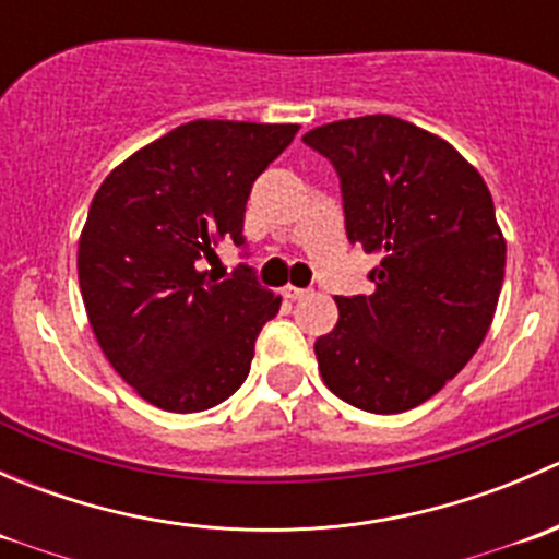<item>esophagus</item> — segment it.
<instances>
[{
	"label": "esophagus",
	"instance_id": "1",
	"mask_svg": "<svg viewBox=\"0 0 559 559\" xmlns=\"http://www.w3.org/2000/svg\"><path fill=\"white\" fill-rule=\"evenodd\" d=\"M281 295H284L286 300H302V297L308 295V289H297V286H284V289H281Z\"/></svg>",
	"mask_w": 559,
	"mask_h": 559
}]
</instances>
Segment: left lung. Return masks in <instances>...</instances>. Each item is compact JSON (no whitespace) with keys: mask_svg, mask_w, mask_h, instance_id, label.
<instances>
[{"mask_svg":"<svg viewBox=\"0 0 559 559\" xmlns=\"http://www.w3.org/2000/svg\"><path fill=\"white\" fill-rule=\"evenodd\" d=\"M341 175L348 240L379 253L373 295L335 297L316 337L326 389L370 414H403L441 392L487 337L506 238L476 167L438 134L394 116L306 134Z\"/></svg>","mask_w":559,"mask_h":559,"instance_id":"8db88e82","label":"left lung"}]
</instances>
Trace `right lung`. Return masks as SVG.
Masks as SVG:
<instances>
[{"label": "right lung", "mask_w": 559, "mask_h": 559, "mask_svg": "<svg viewBox=\"0 0 559 559\" xmlns=\"http://www.w3.org/2000/svg\"><path fill=\"white\" fill-rule=\"evenodd\" d=\"M297 123L189 121L112 167L78 240V281L99 348L151 405L197 414L246 381L281 295L202 270L243 246L251 186ZM248 273V267H243Z\"/></svg>", "instance_id": "right-lung-1"}]
</instances>
